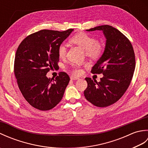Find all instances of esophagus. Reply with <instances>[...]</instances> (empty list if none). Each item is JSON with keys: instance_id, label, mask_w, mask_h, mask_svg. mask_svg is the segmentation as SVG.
<instances>
[{"instance_id": "esophagus-1", "label": "esophagus", "mask_w": 148, "mask_h": 148, "mask_svg": "<svg viewBox=\"0 0 148 148\" xmlns=\"http://www.w3.org/2000/svg\"><path fill=\"white\" fill-rule=\"evenodd\" d=\"M79 79V78H78L77 77H74V76H71V80H73V81H74V80H78Z\"/></svg>"}]
</instances>
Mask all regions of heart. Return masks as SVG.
I'll return each mask as SVG.
<instances>
[{
	"instance_id": "heart-1",
	"label": "heart",
	"mask_w": 148,
	"mask_h": 148,
	"mask_svg": "<svg viewBox=\"0 0 148 148\" xmlns=\"http://www.w3.org/2000/svg\"><path fill=\"white\" fill-rule=\"evenodd\" d=\"M71 42L80 46L84 50L87 56L91 58H97L102 55L103 51L102 44L97 40L94 37L84 32L78 33L71 39ZM67 52V48L65 44L60 45L58 48V54L60 58H64ZM72 72L74 75L78 76L82 73V70L79 65H72Z\"/></svg>"
}]
</instances>
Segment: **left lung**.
<instances>
[{"mask_svg":"<svg viewBox=\"0 0 148 148\" xmlns=\"http://www.w3.org/2000/svg\"><path fill=\"white\" fill-rule=\"evenodd\" d=\"M102 30L106 42L103 54L92 69L93 74H102L99 82L86 77L88 86L84 95L88 101L104 108L116 102L129 86L136 67V58L130 40L112 26H98L88 32Z\"/></svg>","mask_w":148,"mask_h":148,"instance_id":"8db88e82","label":"left lung"}]
</instances>
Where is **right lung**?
<instances>
[{
    "mask_svg": "<svg viewBox=\"0 0 148 148\" xmlns=\"http://www.w3.org/2000/svg\"><path fill=\"white\" fill-rule=\"evenodd\" d=\"M74 29L59 32L41 30L23 40L16 53L14 72L22 95L34 108L48 111L61 101L70 77L61 72L48 78L49 70L58 67V48Z\"/></svg>",
    "mask_w": 148,
    "mask_h": 148,
    "instance_id": "1",
    "label": "right lung"
}]
</instances>
